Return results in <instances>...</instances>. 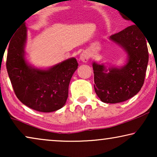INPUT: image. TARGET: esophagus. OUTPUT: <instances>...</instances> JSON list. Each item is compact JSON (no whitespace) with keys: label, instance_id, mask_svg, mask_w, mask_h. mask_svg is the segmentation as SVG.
<instances>
[{"label":"esophagus","instance_id":"34e87169","mask_svg":"<svg viewBox=\"0 0 157 157\" xmlns=\"http://www.w3.org/2000/svg\"><path fill=\"white\" fill-rule=\"evenodd\" d=\"M89 54L87 51H84L82 53H81L80 55V60L83 63H86V62L89 61Z\"/></svg>","mask_w":157,"mask_h":157}]
</instances>
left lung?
<instances>
[{
  "instance_id": "1",
  "label": "left lung",
  "mask_w": 157,
  "mask_h": 157,
  "mask_svg": "<svg viewBox=\"0 0 157 157\" xmlns=\"http://www.w3.org/2000/svg\"><path fill=\"white\" fill-rule=\"evenodd\" d=\"M122 17L130 20L127 16ZM109 40L123 48L126 62L121 67H108L94 61V89L101 101L117 104L132 98L142 87L149 61L147 39L136 25H132L111 36Z\"/></svg>"
}]
</instances>
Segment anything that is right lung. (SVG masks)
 <instances>
[{
	"label": "right lung",
	"mask_w": 157,
	"mask_h": 157,
	"mask_svg": "<svg viewBox=\"0 0 157 157\" xmlns=\"http://www.w3.org/2000/svg\"><path fill=\"white\" fill-rule=\"evenodd\" d=\"M28 29L23 23L8 46L6 68L17 98L33 110L53 112L66 104L68 86L78 64L70 58L51 67L39 68L25 58Z\"/></svg>",
	"instance_id": "add662e5"
}]
</instances>
